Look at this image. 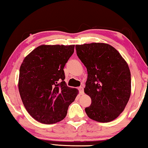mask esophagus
I'll use <instances>...</instances> for the list:
<instances>
[{
    "instance_id": "esophagus-1",
    "label": "esophagus",
    "mask_w": 148,
    "mask_h": 148,
    "mask_svg": "<svg viewBox=\"0 0 148 148\" xmlns=\"http://www.w3.org/2000/svg\"><path fill=\"white\" fill-rule=\"evenodd\" d=\"M79 93L80 95H84V87L83 86H80V87H79Z\"/></svg>"
}]
</instances>
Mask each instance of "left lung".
Returning a JSON list of instances; mask_svg holds the SVG:
<instances>
[{"label":"left lung","instance_id":"1","mask_svg":"<svg viewBox=\"0 0 148 148\" xmlns=\"http://www.w3.org/2000/svg\"><path fill=\"white\" fill-rule=\"evenodd\" d=\"M77 55L88 71L84 92L91 98L87 116L99 122L115 120L124 111L131 93L127 62L112 45L103 43L76 45Z\"/></svg>","mask_w":148,"mask_h":148}]
</instances>
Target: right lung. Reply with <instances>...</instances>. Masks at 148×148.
<instances>
[{"mask_svg":"<svg viewBox=\"0 0 148 148\" xmlns=\"http://www.w3.org/2000/svg\"><path fill=\"white\" fill-rule=\"evenodd\" d=\"M74 45H42L25 57L21 64L18 88L30 116L43 124H54L66 116L78 94L67 86L64 67Z\"/></svg>","mask_w":148,"mask_h":148,"instance_id":"right-lung-1","label":"right lung"}]
</instances>
